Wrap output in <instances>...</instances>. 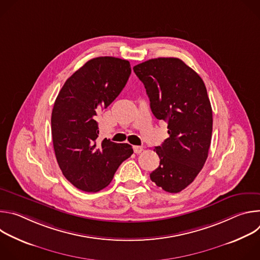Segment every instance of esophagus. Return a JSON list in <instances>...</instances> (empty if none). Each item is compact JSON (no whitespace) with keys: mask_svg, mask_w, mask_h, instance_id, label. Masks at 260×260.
Segmentation results:
<instances>
[{"mask_svg":"<svg viewBox=\"0 0 260 260\" xmlns=\"http://www.w3.org/2000/svg\"><path fill=\"white\" fill-rule=\"evenodd\" d=\"M143 150H144V149H143L142 146H134V151H135V153L140 154V153H142Z\"/></svg>","mask_w":260,"mask_h":260,"instance_id":"obj_1","label":"esophagus"}]
</instances>
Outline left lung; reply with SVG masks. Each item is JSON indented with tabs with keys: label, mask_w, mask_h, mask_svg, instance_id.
I'll use <instances>...</instances> for the list:
<instances>
[{
	"label": "left lung",
	"mask_w": 260,
	"mask_h": 260,
	"mask_svg": "<svg viewBox=\"0 0 260 260\" xmlns=\"http://www.w3.org/2000/svg\"><path fill=\"white\" fill-rule=\"evenodd\" d=\"M143 82L154 116L168 122L159 167L150 174L158 187L177 193L193 182L211 145L213 116L207 88L199 74L176 57H158L133 68Z\"/></svg>",
	"instance_id": "left-lung-1"
}]
</instances>
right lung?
I'll return each instance as SVG.
<instances>
[{
    "instance_id": "1",
    "label": "right lung",
    "mask_w": 260,
    "mask_h": 260,
    "mask_svg": "<svg viewBox=\"0 0 260 260\" xmlns=\"http://www.w3.org/2000/svg\"><path fill=\"white\" fill-rule=\"evenodd\" d=\"M132 73L128 60L101 56L68 78L52 109L51 133L57 164L76 188L96 192L112 181L133 153L128 144L98 142L96 117L121 92Z\"/></svg>"
}]
</instances>
